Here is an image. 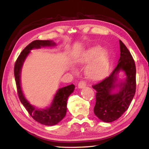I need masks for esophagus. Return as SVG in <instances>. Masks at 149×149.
I'll use <instances>...</instances> for the list:
<instances>
[{
	"mask_svg": "<svg viewBox=\"0 0 149 149\" xmlns=\"http://www.w3.org/2000/svg\"><path fill=\"white\" fill-rule=\"evenodd\" d=\"M86 86V82L84 81H81L78 84L79 88H84Z\"/></svg>",
	"mask_w": 149,
	"mask_h": 149,
	"instance_id": "1",
	"label": "esophagus"
}]
</instances>
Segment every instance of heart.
Returning a JSON list of instances; mask_svg holds the SVG:
<instances>
[{"mask_svg": "<svg viewBox=\"0 0 149 149\" xmlns=\"http://www.w3.org/2000/svg\"><path fill=\"white\" fill-rule=\"evenodd\" d=\"M93 59L94 60L86 68V74L92 79H100L105 76L108 71L109 66L108 52L106 50H102V48L99 46L92 47L85 52L81 61L83 63H87Z\"/></svg>", "mask_w": 149, "mask_h": 149, "instance_id": "heart-1", "label": "heart"}]
</instances>
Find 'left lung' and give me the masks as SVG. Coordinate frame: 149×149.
Returning <instances> with one entry per match:
<instances>
[{
	"label": "left lung",
	"mask_w": 149,
	"mask_h": 149,
	"mask_svg": "<svg viewBox=\"0 0 149 149\" xmlns=\"http://www.w3.org/2000/svg\"><path fill=\"white\" fill-rule=\"evenodd\" d=\"M119 42L120 57L118 65L109 77L92 86L97 91L94 113L104 122L118 119L129 108L136 92L135 63L126 46L121 40ZM120 70L125 72L126 78L123 83L116 84L117 74ZM116 87H119V91L112 93Z\"/></svg>",
	"instance_id": "obj_1"
}]
</instances>
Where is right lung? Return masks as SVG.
<instances>
[{
	"label": "right lung",
	"mask_w": 149,
	"mask_h": 149,
	"mask_svg": "<svg viewBox=\"0 0 149 149\" xmlns=\"http://www.w3.org/2000/svg\"><path fill=\"white\" fill-rule=\"evenodd\" d=\"M55 45L56 43L51 40L33 41L22 50L15 62L14 67V74L19 99L34 120L45 125H56L65 116L68 97L73 93L75 86L72 84L59 88L54 97L51 106L46 109H38L31 105L24 95L20 86V74L22 65L27 56L30 53L31 50L40 49L42 47Z\"/></svg>",
	"instance_id": "right-lung-1"
}]
</instances>
